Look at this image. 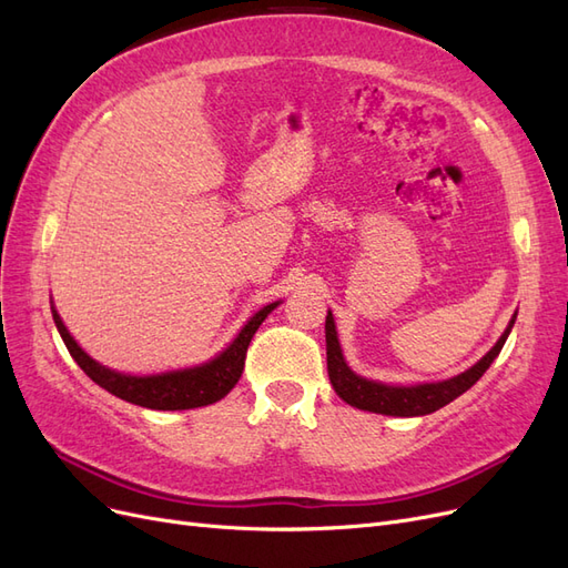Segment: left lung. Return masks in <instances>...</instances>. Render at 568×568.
I'll return each mask as SVG.
<instances>
[{"label":"left lung","mask_w":568,"mask_h":568,"mask_svg":"<svg viewBox=\"0 0 568 568\" xmlns=\"http://www.w3.org/2000/svg\"><path fill=\"white\" fill-rule=\"evenodd\" d=\"M517 313L514 311L507 329L503 336L497 338L495 346L474 363L469 369H464L450 379H440V382H422V384H384V382H374L367 379V376H359L357 372L351 369V365L343 357V348L338 341L336 332V322L332 311L326 313L324 322V334H326V372H329V382L336 390L341 400H346L348 405L365 409V412H376V415H386V417H424L432 415V412L445 407L459 398L462 393H467L480 376L486 374V369L493 365V359L500 355L505 341L511 332L514 322H517Z\"/></svg>","instance_id":"obj_1"}]
</instances>
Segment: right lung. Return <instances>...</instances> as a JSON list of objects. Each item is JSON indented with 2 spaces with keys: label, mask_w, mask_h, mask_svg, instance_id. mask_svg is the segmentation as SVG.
Returning a JSON list of instances; mask_svg holds the SVG:
<instances>
[{
  "label": "right lung",
  "mask_w": 568,
  "mask_h": 568,
  "mask_svg": "<svg viewBox=\"0 0 568 568\" xmlns=\"http://www.w3.org/2000/svg\"><path fill=\"white\" fill-rule=\"evenodd\" d=\"M280 303L282 301L267 303L261 311L253 313L242 329H239V334L230 341V346L222 348L211 359H205V363L182 369H168L159 374H125L97 363L90 353L82 351V346L71 336V332H68V326L57 313L54 301H51V317H54V324L65 343V348L73 355L80 369L88 374L94 384L113 393L115 398L149 409H194L222 400L236 386L239 376L244 372V359L253 334Z\"/></svg>",
  "instance_id": "right-lung-1"
}]
</instances>
